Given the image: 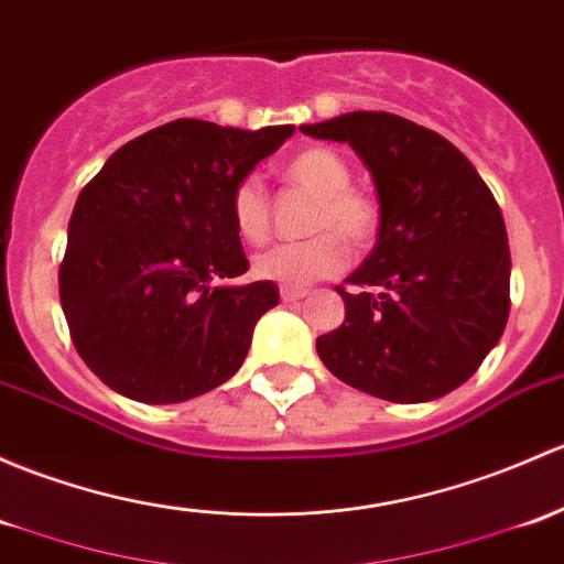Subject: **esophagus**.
I'll use <instances>...</instances> for the list:
<instances>
[{
    "label": "esophagus",
    "mask_w": 564,
    "mask_h": 564,
    "mask_svg": "<svg viewBox=\"0 0 564 564\" xmlns=\"http://www.w3.org/2000/svg\"><path fill=\"white\" fill-rule=\"evenodd\" d=\"M281 300L283 302H300V300H305V292H302V289H281Z\"/></svg>",
    "instance_id": "1"
}]
</instances>
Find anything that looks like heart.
<instances>
[{
  "instance_id": "1",
  "label": "heart",
  "mask_w": 564,
  "mask_h": 564,
  "mask_svg": "<svg viewBox=\"0 0 564 564\" xmlns=\"http://www.w3.org/2000/svg\"><path fill=\"white\" fill-rule=\"evenodd\" d=\"M283 175L316 194L313 229H337L346 240L367 242L376 232L378 210L372 199L351 188V170L327 148H307L283 164ZM229 213L237 235L246 242L267 240L270 235V197L259 175H246L235 186ZM348 262V248L335 232H322L302 242H278L253 259V275L286 289H302L335 275Z\"/></svg>"
}]
</instances>
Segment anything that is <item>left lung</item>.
<instances>
[{
	"label": "left lung",
	"mask_w": 564,
	"mask_h": 564,
	"mask_svg": "<svg viewBox=\"0 0 564 564\" xmlns=\"http://www.w3.org/2000/svg\"><path fill=\"white\" fill-rule=\"evenodd\" d=\"M302 134L348 142L378 194V240L337 289L346 322L316 340L332 376L389 402H430L467 381L511 311L500 205L465 153L391 112H346Z\"/></svg>",
	"instance_id": "obj_1"
}]
</instances>
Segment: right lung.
<instances>
[{"label": "right lung", "mask_w": 564, "mask_h": 564, "mask_svg": "<svg viewBox=\"0 0 564 564\" xmlns=\"http://www.w3.org/2000/svg\"><path fill=\"white\" fill-rule=\"evenodd\" d=\"M292 132L177 118L118 148L83 188L58 297L75 348L112 391L170 405L240 370L278 289L227 283L248 270L229 199Z\"/></svg>", "instance_id": "1"}]
</instances>
